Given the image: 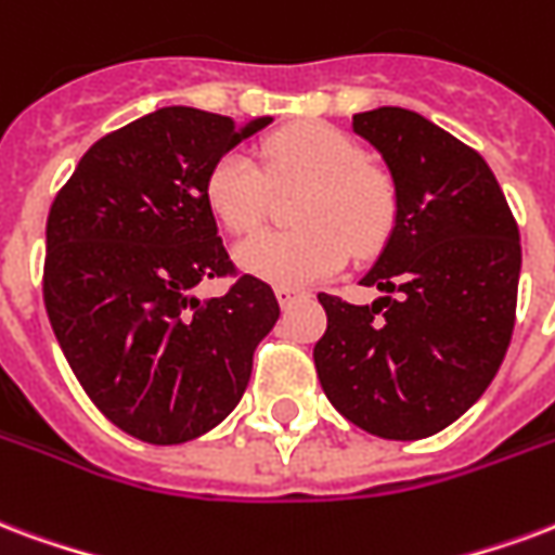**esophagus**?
I'll use <instances>...</instances> for the list:
<instances>
[{
    "instance_id": "esophagus-1",
    "label": "esophagus",
    "mask_w": 555,
    "mask_h": 555,
    "mask_svg": "<svg viewBox=\"0 0 555 555\" xmlns=\"http://www.w3.org/2000/svg\"><path fill=\"white\" fill-rule=\"evenodd\" d=\"M276 299H279V306H282V309H288L294 299H299V291L297 288H288V285H279V288H276Z\"/></svg>"
}]
</instances>
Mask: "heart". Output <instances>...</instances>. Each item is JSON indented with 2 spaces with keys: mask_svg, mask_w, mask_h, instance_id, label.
Returning <instances> with one entry per match:
<instances>
[{
  "mask_svg": "<svg viewBox=\"0 0 555 555\" xmlns=\"http://www.w3.org/2000/svg\"><path fill=\"white\" fill-rule=\"evenodd\" d=\"M261 164L264 173L244 152H225L205 176V203L235 235L256 229L264 217L267 181L276 191H306L291 215L297 232H258L237 244L235 261L249 276L288 288L311 285L338 273L350 249L371 256L391 235L393 182L338 129L309 122L276 131L261 150Z\"/></svg>",
  "mask_w": 555,
  "mask_h": 555,
  "instance_id": "heart-1",
  "label": "heart"
}]
</instances>
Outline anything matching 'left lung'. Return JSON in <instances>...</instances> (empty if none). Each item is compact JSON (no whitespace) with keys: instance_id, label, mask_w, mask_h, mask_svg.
<instances>
[{"instance_id":"left-lung-1","label":"left lung","mask_w":555,"mask_h":555,"mask_svg":"<svg viewBox=\"0 0 555 555\" xmlns=\"http://www.w3.org/2000/svg\"><path fill=\"white\" fill-rule=\"evenodd\" d=\"M352 131L379 152L397 220L350 306L318 294L326 332L314 367L330 403L364 433L417 441L486 393L515 330L518 223L476 150L409 108H373Z\"/></svg>"}]
</instances>
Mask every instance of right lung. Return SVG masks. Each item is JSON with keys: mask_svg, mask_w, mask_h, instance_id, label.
Segmentation results:
<instances>
[{"mask_svg": "<svg viewBox=\"0 0 555 555\" xmlns=\"http://www.w3.org/2000/svg\"><path fill=\"white\" fill-rule=\"evenodd\" d=\"M270 120L152 111L93 143L49 208L52 332L93 405L146 444H184L229 417L276 326V294L256 276L194 297L203 279L235 270L205 176Z\"/></svg>", "mask_w": 555, "mask_h": 555, "instance_id": "right-lung-1", "label": "right lung"}]
</instances>
